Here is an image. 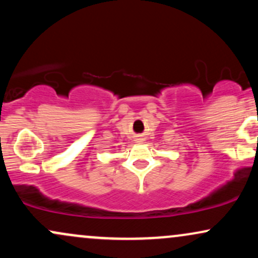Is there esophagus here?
<instances>
[{
	"mask_svg": "<svg viewBox=\"0 0 258 258\" xmlns=\"http://www.w3.org/2000/svg\"><path fill=\"white\" fill-rule=\"evenodd\" d=\"M136 141H137V142H143V141H144V138H142L141 136H138V137H137V139H136Z\"/></svg>",
	"mask_w": 258,
	"mask_h": 258,
	"instance_id": "34e87169",
	"label": "esophagus"
}]
</instances>
